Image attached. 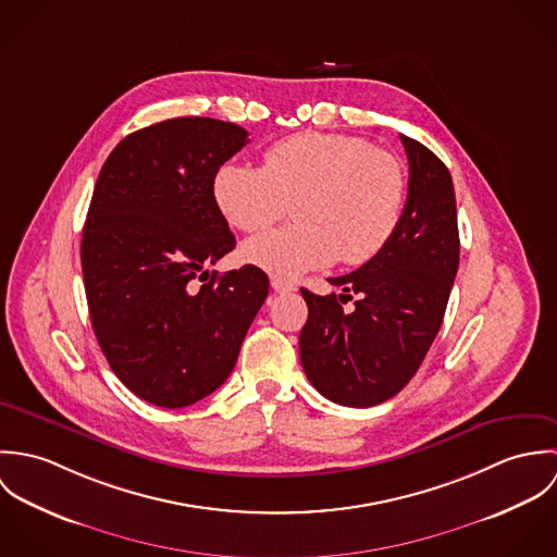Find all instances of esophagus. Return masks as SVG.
<instances>
[{
    "label": "esophagus",
    "instance_id": "34e87169",
    "mask_svg": "<svg viewBox=\"0 0 557 557\" xmlns=\"http://www.w3.org/2000/svg\"><path fill=\"white\" fill-rule=\"evenodd\" d=\"M270 285H272V289L278 292V294H292V292L298 289L294 283H289V281L281 278V276H272V278H270Z\"/></svg>",
    "mask_w": 557,
    "mask_h": 557
}]
</instances>
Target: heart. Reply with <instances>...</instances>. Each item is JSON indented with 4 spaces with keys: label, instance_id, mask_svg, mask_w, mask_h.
I'll use <instances>...</instances> for the list:
<instances>
[{
    "label": "heart",
    "instance_id": "obj_1",
    "mask_svg": "<svg viewBox=\"0 0 557 557\" xmlns=\"http://www.w3.org/2000/svg\"><path fill=\"white\" fill-rule=\"evenodd\" d=\"M212 197L244 234L272 227L292 208L296 223L246 242L242 255L274 274L300 276L336 259H375L400 223L405 173L391 152L360 137L296 133L272 144L259 169L221 164Z\"/></svg>",
    "mask_w": 557,
    "mask_h": 557
}]
</instances>
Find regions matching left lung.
Returning a JSON list of instances; mask_svg holds the SVG:
<instances>
[{
  "label": "left lung",
  "instance_id": "left-lung-1",
  "mask_svg": "<svg viewBox=\"0 0 557 557\" xmlns=\"http://www.w3.org/2000/svg\"><path fill=\"white\" fill-rule=\"evenodd\" d=\"M400 144L409 182L395 236L356 272L327 278L341 296L302 289V369L323 397L345 407H373L407 386L440 332L459 268L450 171L420 141L400 135ZM347 299L351 312L342 311Z\"/></svg>",
  "mask_w": 557,
  "mask_h": 557
}]
</instances>
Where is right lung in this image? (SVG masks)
I'll return each instance as SVG.
<instances>
[{
    "instance_id": "obj_1",
    "label": "right lung",
    "mask_w": 557,
    "mask_h": 557,
    "mask_svg": "<svg viewBox=\"0 0 557 557\" xmlns=\"http://www.w3.org/2000/svg\"><path fill=\"white\" fill-rule=\"evenodd\" d=\"M248 133L175 117L122 139L104 160L81 238L98 345L137 397L177 409L225 384L268 298L263 270H210L236 238L212 197L216 169Z\"/></svg>"
}]
</instances>
